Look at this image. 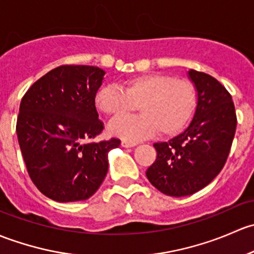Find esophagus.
<instances>
[{
  "label": "esophagus",
  "instance_id": "esophagus-1",
  "mask_svg": "<svg viewBox=\"0 0 254 254\" xmlns=\"http://www.w3.org/2000/svg\"><path fill=\"white\" fill-rule=\"evenodd\" d=\"M122 146H125V148H132V146L137 145L138 143L137 142H130V140H122Z\"/></svg>",
  "mask_w": 254,
  "mask_h": 254
}]
</instances>
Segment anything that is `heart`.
<instances>
[{"mask_svg":"<svg viewBox=\"0 0 254 254\" xmlns=\"http://www.w3.org/2000/svg\"><path fill=\"white\" fill-rule=\"evenodd\" d=\"M95 105L106 116L122 119L139 106L143 114L110 125L114 135L137 140L156 132L164 137L181 133L197 108V91L193 83L163 73H145L129 78L122 90L105 85L96 91Z\"/></svg>","mask_w":254,"mask_h":254,"instance_id":"obj_1","label":"heart"}]
</instances>
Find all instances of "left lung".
Here are the masks:
<instances>
[{
    "instance_id": "left-lung-1",
    "label": "left lung",
    "mask_w": 254,
    "mask_h": 254,
    "mask_svg": "<svg viewBox=\"0 0 254 254\" xmlns=\"http://www.w3.org/2000/svg\"><path fill=\"white\" fill-rule=\"evenodd\" d=\"M198 93L194 117L184 133L155 143L156 159L146 170L150 184L171 197H185L210 184L231 149L237 117L231 94L206 73L190 69Z\"/></svg>"
}]
</instances>
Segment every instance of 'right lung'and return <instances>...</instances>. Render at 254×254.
Returning a JSON list of instances; mask_svg holds the SVG:
<instances>
[{"mask_svg": "<svg viewBox=\"0 0 254 254\" xmlns=\"http://www.w3.org/2000/svg\"><path fill=\"white\" fill-rule=\"evenodd\" d=\"M105 72L64 64L36 80L22 98L17 137L31 181L56 202L88 199L108 174V153L121 140L94 139L104 129L95 95Z\"/></svg>", "mask_w": 254, "mask_h": 254, "instance_id": "right-lung-1", "label": "right lung"}]
</instances>
